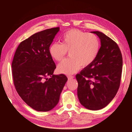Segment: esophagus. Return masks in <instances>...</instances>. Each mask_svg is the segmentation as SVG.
<instances>
[{"instance_id": "34e87169", "label": "esophagus", "mask_w": 132, "mask_h": 132, "mask_svg": "<svg viewBox=\"0 0 132 132\" xmlns=\"http://www.w3.org/2000/svg\"><path fill=\"white\" fill-rule=\"evenodd\" d=\"M68 79H69V80H70V79H73V78H74V76H70H70H68Z\"/></svg>"}]
</instances>
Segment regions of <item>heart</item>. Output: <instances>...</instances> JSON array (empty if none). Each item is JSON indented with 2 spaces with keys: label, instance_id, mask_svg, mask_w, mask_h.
<instances>
[{
  "label": "heart",
  "instance_id": "1",
  "mask_svg": "<svg viewBox=\"0 0 132 132\" xmlns=\"http://www.w3.org/2000/svg\"><path fill=\"white\" fill-rule=\"evenodd\" d=\"M62 44L54 43L49 47L50 56L57 61H61L69 52L70 58L58 64V71L71 75L76 72L82 66L86 68L96 59L100 49L97 36L92 33L76 29L66 32L61 37Z\"/></svg>",
  "mask_w": 132,
  "mask_h": 132
}]
</instances>
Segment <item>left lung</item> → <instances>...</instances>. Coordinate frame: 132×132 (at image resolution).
Masks as SVG:
<instances>
[{
    "instance_id": "left-lung-1",
    "label": "left lung",
    "mask_w": 132,
    "mask_h": 132,
    "mask_svg": "<svg viewBox=\"0 0 132 132\" xmlns=\"http://www.w3.org/2000/svg\"><path fill=\"white\" fill-rule=\"evenodd\" d=\"M101 46L93 63L77 74L78 96L81 104L90 110L104 108L116 95L122 68L121 52L116 42L99 31Z\"/></svg>"
}]
</instances>
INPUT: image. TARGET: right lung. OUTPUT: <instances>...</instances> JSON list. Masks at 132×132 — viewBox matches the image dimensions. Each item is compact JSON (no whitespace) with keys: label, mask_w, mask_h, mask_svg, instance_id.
<instances>
[{"label":"right lung","mask_w":132,"mask_h":132,"mask_svg":"<svg viewBox=\"0 0 132 132\" xmlns=\"http://www.w3.org/2000/svg\"><path fill=\"white\" fill-rule=\"evenodd\" d=\"M59 30L60 27L53 28L32 35L21 42L13 58L12 72L16 91L27 104L37 111L55 107L68 80L64 74H53L56 66L49 50Z\"/></svg>","instance_id":"right-lung-1"}]
</instances>
